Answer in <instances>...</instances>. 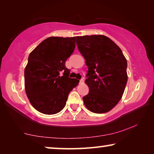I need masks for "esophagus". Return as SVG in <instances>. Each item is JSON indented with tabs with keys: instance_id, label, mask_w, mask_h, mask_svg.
Segmentation results:
<instances>
[{
	"instance_id": "1",
	"label": "esophagus",
	"mask_w": 154,
	"mask_h": 154,
	"mask_svg": "<svg viewBox=\"0 0 154 154\" xmlns=\"http://www.w3.org/2000/svg\"><path fill=\"white\" fill-rule=\"evenodd\" d=\"M83 82H84V79H82L79 81V83H83Z\"/></svg>"
}]
</instances>
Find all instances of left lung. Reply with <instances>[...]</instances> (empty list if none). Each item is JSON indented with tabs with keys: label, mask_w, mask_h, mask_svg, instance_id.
I'll use <instances>...</instances> for the list:
<instances>
[{
	"label": "left lung",
	"mask_w": 154,
	"mask_h": 154,
	"mask_svg": "<svg viewBox=\"0 0 154 154\" xmlns=\"http://www.w3.org/2000/svg\"><path fill=\"white\" fill-rule=\"evenodd\" d=\"M76 42L88 67L85 82L90 92L83 98L84 105L93 113L109 112L123 96L128 81L126 59L105 35L77 36Z\"/></svg>",
	"instance_id": "1"
}]
</instances>
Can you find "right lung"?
Returning a JSON list of instances; mask_svg holds the SVG:
<instances>
[{
    "label": "right lung",
    "instance_id": "obj_1",
    "mask_svg": "<svg viewBox=\"0 0 154 154\" xmlns=\"http://www.w3.org/2000/svg\"><path fill=\"white\" fill-rule=\"evenodd\" d=\"M75 41L76 36H51L29 54L24 69L25 91L31 105L40 113H59L70 92L79 84V80L69 77L70 70L65 66L75 48Z\"/></svg>",
    "mask_w": 154,
    "mask_h": 154
}]
</instances>
